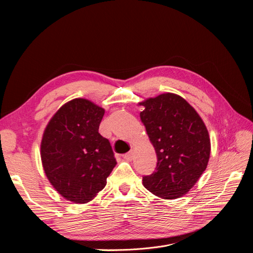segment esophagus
Listing matches in <instances>:
<instances>
[{
    "mask_svg": "<svg viewBox=\"0 0 253 253\" xmlns=\"http://www.w3.org/2000/svg\"><path fill=\"white\" fill-rule=\"evenodd\" d=\"M133 157H134V152L133 151H131V152H129V153L124 155V159H125V160H127V161H132V159H133Z\"/></svg>",
    "mask_w": 253,
    "mask_h": 253,
    "instance_id": "esophagus-1",
    "label": "esophagus"
}]
</instances>
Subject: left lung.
Listing matches in <instances>:
<instances>
[{
	"label": "left lung",
	"mask_w": 253,
	"mask_h": 253,
	"mask_svg": "<svg viewBox=\"0 0 253 253\" xmlns=\"http://www.w3.org/2000/svg\"><path fill=\"white\" fill-rule=\"evenodd\" d=\"M140 119L157 154L153 174L144 188L162 199L187 194L203 174L210 157V138L201 117L174 93H163L138 103Z\"/></svg>",
	"instance_id": "8db88e82"
}]
</instances>
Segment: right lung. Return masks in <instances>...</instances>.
<instances>
[{
  "label": "right lung",
  "instance_id": "1",
  "mask_svg": "<svg viewBox=\"0 0 253 253\" xmlns=\"http://www.w3.org/2000/svg\"><path fill=\"white\" fill-rule=\"evenodd\" d=\"M104 109L85 98L64 103L47 124L41 141L45 174L58 194L75 204L90 202L117 164L99 124Z\"/></svg>",
  "mask_w": 253,
  "mask_h": 253
}]
</instances>
